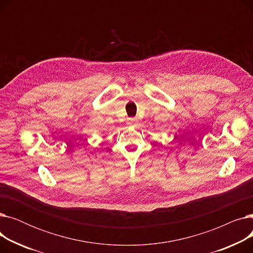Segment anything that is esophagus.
<instances>
[{"label": "esophagus", "mask_w": 253, "mask_h": 253, "mask_svg": "<svg viewBox=\"0 0 253 253\" xmlns=\"http://www.w3.org/2000/svg\"><path fill=\"white\" fill-rule=\"evenodd\" d=\"M129 124L131 125V126H133V127H135L136 125H137V123H136V120L135 119H130V122H129Z\"/></svg>", "instance_id": "esophagus-1"}]
</instances>
